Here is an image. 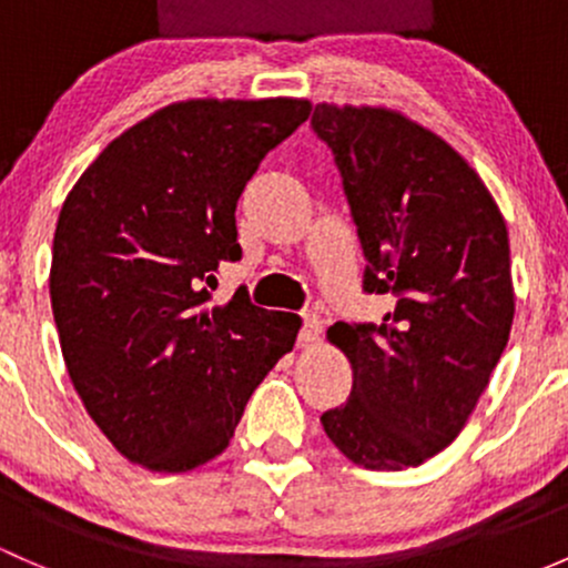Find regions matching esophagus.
<instances>
[{
	"mask_svg": "<svg viewBox=\"0 0 568 568\" xmlns=\"http://www.w3.org/2000/svg\"><path fill=\"white\" fill-rule=\"evenodd\" d=\"M322 335V322L320 316H303V327L297 333V346H314Z\"/></svg>",
	"mask_w": 568,
	"mask_h": 568,
	"instance_id": "obj_1",
	"label": "esophagus"
}]
</instances>
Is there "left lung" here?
Masks as SVG:
<instances>
[{
	"mask_svg": "<svg viewBox=\"0 0 568 568\" xmlns=\"http://www.w3.org/2000/svg\"><path fill=\"white\" fill-rule=\"evenodd\" d=\"M311 126L344 179L365 292L395 297L382 325L327 331L355 379L322 425L355 466L400 471L455 442L501 359L515 316L509 233L477 170L400 111L320 102Z\"/></svg>",
	"mask_w": 568,
	"mask_h": 568,
	"instance_id": "1",
	"label": "left lung"
}]
</instances>
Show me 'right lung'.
Here are the masks:
<instances>
[{"label":"right lung","mask_w":568,"mask_h":568,"mask_svg":"<svg viewBox=\"0 0 568 568\" xmlns=\"http://www.w3.org/2000/svg\"><path fill=\"white\" fill-rule=\"evenodd\" d=\"M311 102H173L102 149L53 233L51 306L72 387L126 460L186 474L230 447L246 400L295 346L301 320L209 306L241 260L235 205Z\"/></svg>","instance_id":"obj_1"}]
</instances>
